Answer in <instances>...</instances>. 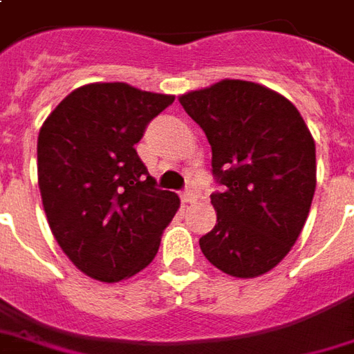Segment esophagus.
Listing matches in <instances>:
<instances>
[{"label":"esophagus","instance_id":"esophagus-1","mask_svg":"<svg viewBox=\"0 0 354 354\" xmlns=\"http://www.w3.org/2000/svg\"><path fill=\"white\" fill-rule=\"evenodd\" d=\"M196 194L193 193V191H185V193H181V203L183 205H193V203H196Z\"/></svg>","mask_w":354,"mask_h":354}]
</instances>
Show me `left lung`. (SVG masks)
Returning <instances> with one entry per match:
<instances>
[{"label": "left lung", "mask_w": 354, "mask_h": 354, "mask_svg": "<svg viewBox=\"0 0 354 354\" xmlns=\"http://www.w3.org/2000/svg\"><path fill=\"white\" fill-rule=\"evenodd\" d=\"M179 103L205 130L212 173L224 185L210 194L216 226L201 249L230 277H261L286 257L310 214L314 138L298 109L259 83L222 80Z\"/></svg>", "instance_id": "obj_1"}]
</instances>
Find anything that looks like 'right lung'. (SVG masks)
<instances>
[{
    "instance_id": "right-lung-1",
    "label": "right lung",
    "mask_w": 354,
    "mask_h": 354,
    "mask_svg": "<svg viewBox=\"0 0 354 354\" xmlns=\"http://www.w3.org/2000/svg\"><path fill=\"white\" fill-rule=\"evenodd\" d=\"M175 101L122 82L87 83L62 99L39 132V189L68 259L101 282L153 261L179 196L156 189L134 144Z\"/></svg>"
}]
</instances>
